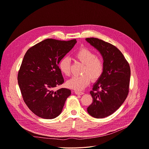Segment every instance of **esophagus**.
<instances>
[{
	"label": "esophagus",
	"mask_w": 149,
	"mask_h": 149,
	"mask_svg": "<svg viewBox=\"0 0 149 149\" xmlns=\"http://www.w3.org/2000/svg\"><path fill=\"white\" fill-rule=\"evenodd\" d=\"M75 93L76 94H78V95H82V94H84V92H80V91H75Z\"/></svg>",
	"instance_id": "34e87169"
}]
</instances>
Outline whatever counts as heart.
I'll return each mask as SVG.
<instances>
[{
  "mask_svg": "<svg viewBox=\"0 0 149 149\" xmlns=\"http://www.w3.org/2000/svg\"><path fill=\"white\" fill-rule=\"evenodd\" d=\"M75 58L82 63L84 66L81 75H74L66 81L67 87L75 90H83L92 81L100 78L104 71V62L102 59L96 57V54L87 48L78 49L74 54ZM59 68L65 75L70 74V61L68 58H63L59 63Z\"/></svg>",
  "mask_w": 149,
  "mask_h": 149,
  "instance_id": "obj_1",
  "label": "heart"
}]
</instances>
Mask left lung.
I'll return each mask as SVG.
<instances>
[{
    "label": "left lung",
    "instance_id": "left-lung-1",
    "mask_svg": "<svg viewBox=\"0 0 149 149\" xmlns=\"http://www.w3.org/2000/svg\"><path fill=\"white\" fill-rule=\"evenodd\" d=\"M86 40L100 52L104 62L103 72L90 92L93 103L87 107V112L94 118H103L113 113L125 100L129 91L130 67L115 46L97 38Z\"/></svg>",
    "mask_w": 149,
    "mask_h": 149
}]
</instances>
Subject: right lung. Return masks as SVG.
Here are the masks:
<instances>
[{"mask_svg":"<svg viewBox=\"0 0 149 149\" xmlns=\"http://www.w3.org/2000/svg\"><path fill=\"white\" fill-rule=\"evenodd\" d=\"M76 43L75 39L61 41L47 38L25 54L18 82L24 102L37 116L51 119L61 113L71 90L53 89L64 82L58 65Z\"/></svg>","mask_w":149,"mask_h":149,"instance_id":"1","label":"right lung"}]
</instances>
